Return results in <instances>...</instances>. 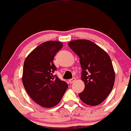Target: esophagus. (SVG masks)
<instances>
[{"instance_id":"1","label":"esophagus","mask_w":131,"mask_h":131,"mask_svg":"<svg viewBox=\"0 0 131 131\" xmlns=\"http://www.w3.org/2000/svg\"><path fill=\"white\" fill-rule=\"evenodd\" d=\"M75 80H76V79H75V78H72V79H70V80H69V83L72 84Z\"/></svg>"}]
</instances>
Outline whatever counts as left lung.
<instances>
[{
    "label": "left lung",
    "instance_id": "1",
    "mask_svg": "<svg viewBox=\"0 0 131 131\" xmlns=\"http://www.w3.org/2000/svg\"><path fill=\"white\" fill-rule=\"evenodd\" d=\"M79 57L81 80L85 88L79 94L85 104L96 106L102 103L113 88L115 73L108 54L89 40L77 39L68 43Z\"/></svg>",
    "mask_w": 131,
    "mask_h": 131
}]
</instances>
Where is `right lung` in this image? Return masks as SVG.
<instances>
[{
    "label": "right lung",
    "mask_w": 131,
    "mask_h": 131,
    "mask_svg": "<svg viewBox=\"0 0 131 131\" xmlns=\"http://www.w3.org/2000/svg\"><path fill=\"white\" fill-rule=\"evenodd\" d=\"M62 47L61 42H45L34 49L24 62L23 84L29 97L42 107L57 105L68 88L67 83L53 74L57 70L54 57Z\"/></svg>",
    "instance_id": "add662e5"
}]
</instances>
